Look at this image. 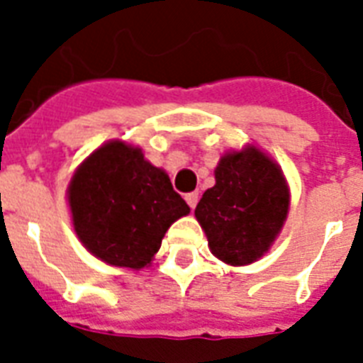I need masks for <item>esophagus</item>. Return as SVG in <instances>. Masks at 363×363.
<instances>
[{
  "label": "esophagus",
  "mask_w": 363,
  "mask_h": 363,
  "mask_svg": "<svg viewBox=\"0 0 363 363\" xmlns=\"http://www.w3.org/2000/svg\"><path fill=\"white\" fill-rule=\"evenodd\" d=\"M184 199H186V203L190 205V209H196L199 196H198V192H190V194H186V196H184Z\"/></svg>",
  "instance_id": "34e87169"
}]
</instances>
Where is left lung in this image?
Returning <instances> with one entry per match:
<instances>
[{
  "label": "left lung",
  "mask_w": 363,
  "mask_h": 363,
  "mask_svg": "<svg viewBox=\"0 0 363 363\" xmlns=\"http://www.w3.org/2000/svg\"><path fill=\"white\" fill-rule=\"evenodd\" d=\"M215 181L194 213L211 252L224 264H252L269 250L286 220V179L267 154L248 145L222 156Z\"/></svg>",
  "instance_id": "1"
}]
</instances>
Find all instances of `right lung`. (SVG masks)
Returning <instances> with one entry per match:
<instances>
[{
  "mask_svg": "<svg viewBox=\"0 0 363 363\" xmlns=\"http://www.w3.org/2000/svg\"><path fill=\"white\" fill-rule=\"evenodd\" d=\"M77 238L96 258L141 269L152 262L165 232L190 213L167 173L141 148L109 141L94 150L67 186Z\"/></svg>",
  "mask_w": 363,
  "mask_h": 363,
  "instance_id": "right-lung-1",
  "label": "right lung"
}]
</instances>
